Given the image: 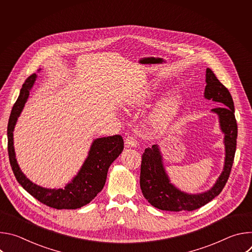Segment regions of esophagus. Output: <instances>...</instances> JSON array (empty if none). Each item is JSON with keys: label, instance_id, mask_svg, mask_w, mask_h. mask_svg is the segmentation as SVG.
I'll use <instances>...</instances> for the list:
<instances>
[{"label": "esophagus", "instance_id": "34e87169", "mask_svg": "<svg viewBox=\"0 0 252 252\" xmlns=\"http://www.w3.org/2000/svg\"><path fill=\"white\" fill-rule=\"evenodd\" d=\"M125 143L126 148H136L137 146V141L133 136H126L125 139Z\"/></svg>", "mask_w": 252, "mask_h": 252}]
</instances>
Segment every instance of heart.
<instances>
[{"instance_id":"b5f03b06","label":"heart","mask_w":252,"mask_h":252,"mask_svg":"<svg viewBox=\"0 0 252 252\" xmlns=\"http://www.w3.org/2000/svg\"><path fill=\"white\" fill-rule=\"evenodd\" d=\"M158 90L159 87L156 83L149 85L146 89L129 94L125 99V104L128 110H137L147 106L158 96ZM185 102L184 94L177 91L163 97L149 117L151 129L155 132L164 131L181 114Z\"/></svg>"}]
</instances>
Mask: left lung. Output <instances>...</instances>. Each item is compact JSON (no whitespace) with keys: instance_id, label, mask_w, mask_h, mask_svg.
Instances as JSON below:
<instances>
[{"instance_id":"obj_1","label":"left lung","mask_w":252,"mask_h":252,"mask_svg":"<svg viewBox=\"0 0 252 252\" xmlns=\"http://www.w3.org/2000/svg\"><path fill=\"white\" fill-rule=\"evenodd\" d=\"M204 98L220 103L211 112L217 114L221 132L224 134V164L217 182L208 190L200 193H188L171 184L166 173L163 158L158 145L145 150L140 166V189L148 201L155 207L166 211L197 209L223 189L232 167L236 151L237 125L234 116V104L228 90L218 80L210 68H206Z\"/></svg>"}]
</instances>
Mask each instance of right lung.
<instances>
[{"label":"right lung","instance_id":"obj_1","mask_svg":"<svg viewBox=\"0 0 252 252\" xmlns=\"http://www.w3.org/2000/svg\"><path fill=\"white\" fill-rule=\"evenodd\" d=\"M37 74H33L26 80L11 112L8 124L10 163L18 183L40 202L57 209L80 208L90 203L103 189L110 165L124 150V139L119 134L94 138L79 172L64 188L47 189L31 182L20 168L16 158L14 129L29 98L30 92L37 81Z\"/></svg>","mask_w":252,"mask_h":252}]
</instances>
